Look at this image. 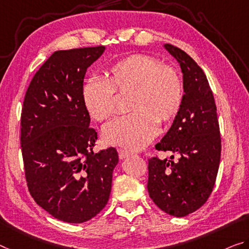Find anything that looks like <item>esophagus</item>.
Returning a JSON list of instances; mask_svg holds the SVG:
<instances>
[{
  "mask_svg": "<svg viewBox=\"0 0 249 249\" xmlns=\"http://www.w3.org/2000/svg\"><path fill=\"white\" fill-rule=\"evenodd\" d=\"M118 152H119V158L120 159H124V158H127V157L132 155L131 151L124 150V149H118Z\"/></svg>",
  "mask_w": 249,
  "mask_h": 249,
  "instance_id": "1",
  "label": "esophagus"
}]
</instances>
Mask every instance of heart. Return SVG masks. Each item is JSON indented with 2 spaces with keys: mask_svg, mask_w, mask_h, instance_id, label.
I'll list each match as a JSON object with an SVG mask.
<instances>
[{
  "mask_svg": "<svg viewBox=\"0 0 249 249\" xmlns=\"http://www.w3.org/2000/svg\"><path fill=\"white\" fill-rule=\"evenodd\" d=\"M132 89L133 111L107 122L102 133L108 143L140 149L157 136L159 119L168 121L178 113L183 83L176 69L162 66L150 55L133 54L113 64L109 78L88 79L82 88L83 103L91 117L102 121L116 109V91Z\"/></svg>",
  "mask_w": 249,
  "mask_h": 249,
  "instance_id": "heart-1",
  "label": "heart"
}]
</instances>
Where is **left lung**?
Returning <instances> with one entry per match:
<instances>
[{"label": "left lung", "instance_id": "8db88e82", "mask_svg": "<svg viewBox=\"0 0 249 249\" xmlns=\"http://www.w3.org/2000/svg\"><path fill=\"white\" fill-rule=\"evenodd\" d=\"M163 47L180 64L185 94L173 124L156 149L178 154L179 159H149L147 188L162 212L183 217L200 208L212 194L221 139L215 99L204 71L185 51L171 44Z\"/></svg>", "mask_w": 249, "mask_h": 249}]
</instances>
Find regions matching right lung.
<instances>
[{"label":"right lung","mask_w":249,"mask_h":249,"mask_svg":"<svg viewBox=\"0 0 249 249\" xmlns=\"http://www.w3.org/2000/svg\"><path fill=\"white\" fill-rule=\"evenodd\" d=\"M105 47L55 51L34 74L21 114L25 179L33 199L54 218L79 224L105 208L116 148L93 152L97 131L82 99L87 69Z\"/></svg>","instance_id":"add662e5"}]
</instances>
